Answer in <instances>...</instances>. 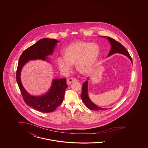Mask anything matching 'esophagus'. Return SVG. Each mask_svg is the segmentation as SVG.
<instances>
[{
  "instance_id": "1",
  "label": "esophagus",
  "mask_w": 148,
  "mask_h": 148,
  "mask_svg": "<svg viewBox=\"0 0 148 148\" xmlns=\"http://www.w3.org/2000/svg\"><path fill=\"white\" fill-rule=\"evenodd\" d=\"M76 81H77V79H75V78H73V77L72 78H69V79H68L67 80V85H69L73 82H75Z\"/></svg>"
}]
</instances>
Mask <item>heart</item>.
I'll return each mask as SVG.
<instances>
[{
	"mask_svg": "<svg viewBox=\"0 0 148 148\" xmlns=\"http://www.w3.org/2000/svg\"><path fill=\"white\" fill-rule=\"evenodd\" d=\"M100 51L98 45L86 42H76L69 45L63 51L64 57L56 59L58 68L63 72H69L72 64L76 63L77 70L82 74H88L92 71Z\"/></svg>",
	"mask_w": 148,
	"mask_h": 148,
	"instance_id": "obj_1",
	"label": "heart"
}]
</instances>
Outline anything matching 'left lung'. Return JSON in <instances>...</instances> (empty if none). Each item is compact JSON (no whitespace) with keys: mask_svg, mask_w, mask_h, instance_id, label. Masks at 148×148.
I'll return each instance as SVG.
<instances>
[{"mask_svg":"<svg viewBox=\"0 0 148 148\" xmlns=\"http://www.w3.org/2000/svg\"><path fill=\"white\" fill-rule=\"evenodd\" d=\"M104 37H106V36H104ZM108 40H109L110 44L111 45V48L109 52V54L108 55V56H110L111 55L115 53L123 54L129 58L132 63V60L131 57L130 56V54L123 45L110 37H108ZM81 97L83 102L85 103L86 106H87V108H88L91 110L99 111V110H107V108H100L98 106H97L90 100L88 95V81L87 80L83 84Z\"/></svg>","mask_w":148,"mask_h":148,"instance_id":"obj_1","label":"left lung"}]
</instances>
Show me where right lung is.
Returning <instances> with one entry per match:
<instances>
[{
    "mask_svg": "<svg viewBox=\"0 0 148 148\" xmlns=\"http://www.w3.org/2000/svg\"><path fill=\"white\" fill-rule=\"evenodd\" d=\"M58 41L55 39L43 38L35 44L25 50L21 55L16 72V80L25 103L36 111L43 113L54 111L60 105L64 96L65 90L67 88L66 79H55L51 87L45 94L36 97L29 94L22 84L21 73L24 65L29 60L41 59L47 61V56L53 53Z\"/></svg>",
    "mask_w": 148,
    "mask_h": 148,
    "instance_id": "add662e5",
    "label": "right lung"
}]
</instances>
